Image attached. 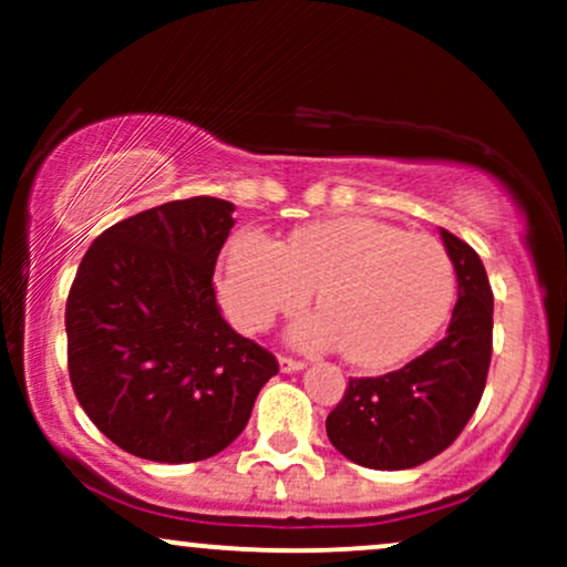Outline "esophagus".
Returning <instances> with one entry per match:
<instances>
[{
  "mask_svg": "<svg viewBox=\"0 0 567 567\" xmlns=\"http://www.w3.org/2000/svg\"><path fill=\"white\" fill-rule=\"evenodd\" d=\"M306 362L301 360H292V357H279V370L282 373H298V370H303Z\"/></svg>",
  "mask_w": 567,
  "mask_h": 567,
  "instance_id": "obj_1",
  "label": "esophagus"
}]
</instances>
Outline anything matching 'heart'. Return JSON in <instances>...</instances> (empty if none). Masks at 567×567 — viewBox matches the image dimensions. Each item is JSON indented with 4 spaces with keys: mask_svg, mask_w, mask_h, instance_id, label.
Returning a JSON list of instances; mask_svg holds the SVG:
<instances>
[{
    "mask_svg": "<svg viewBox=\"0 0 567 567\" xmlns=\"http://www.w3.org/2000/svg\"><path fill=\"white\" fill-rule=\"evenodd\" d=\"M218 301L245 333L301 309L315 288L322 311L292 324L303 349L343 347L349 362L379 370L408 360L451 311V256L429 234L368 216H338L292 229L282 243L239 231L220 256Z\"/></svg>",
    "mask_w": 567,
    "mask_h": 567,
    "instance_id": "1",
    "label": "heart"
}]
</instances>
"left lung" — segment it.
Segmentation results:
<instances>
[{
  "mask_svg": "<svg viewBox=\"0 0 567 567\" xmlns=\"http://www.w3.org/2000/svg\"><path fill=\"white\" fill-rule=\"evenodd\" d=\"M458 301L442 341L379 379H349L324 421L341 455L368 470H413L445 451L483 396L493 351V292L477 252L440 229Z\"/></svg>",
  "mask_w": 567,
  "mask_h": 567,
  "instance_id": "obj_1",
  "label": "left lung"
}]
</instances>
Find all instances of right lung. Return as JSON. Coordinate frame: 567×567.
<instances>
[{
  "mask_svg": "<svg viewBox=\"0 0 567 567\" xmlns=\"http://www.w3.org/2000/svg\"><path fill=\"white\" fill-rule=\"evenodd\" d=\"M231 213L216 197L165 202L103 231L76 269L71 386L90 421L138 458L192 464L229 447L279 370L216 303Z\"/></svg>",
  "mask_w": 567,
  "mask_h": 567,
  "instance_id": "add662e5",
  "label": "right lung"
}]
</instances>
